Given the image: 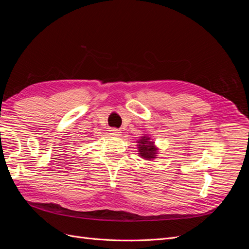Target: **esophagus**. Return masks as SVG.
<instances>
[{
	"mask_svg": "<svg viewBox=\"0 0 249 249\" xmlns=\"http://www.w3.org/2000/svg\"><path fill=\"white\" fill-rule=\"evenodd\" d=\"M109 132H110V135H112V136H119L120 133H122V132H120V130L116 129V127H111Z\"/></svg>",
	"mask_w": 249,
	"mask_h": 249,
	"instance_id": "34e87169",
	"label": "esophagus"
}]
</instances>
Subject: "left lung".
<instances>
[{
    "mask_svg": "<svg viewBox=\"0 0 249 249\" xmlns=\"http://www.w3.org/2000/svg\"><path fill=\"white\" fill-rule=\"evenodd\" d=\"M138 143H139L138 144L139 154L142 158H144L146 160H152L154 158H156L158 149L155 147L154 142L150 141L148 137L146 136L141 137Z\"/></svg>",
    "mask_w": 249,
    "mask_h": 249,
    "instance_id": "obj_1",
    "label": "left lung"
}]
</instances>
